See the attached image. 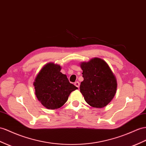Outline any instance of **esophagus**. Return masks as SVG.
Here are the masks:
<instances>
[{"instance_id": "1", "label": "esophagus", "mask_w": 146, "mask_h": 146, "mask_svg": "<svg viewBox=\"0 0 146 146\" xmlns=\"http://www.w3.org/2000/svg\"><path fill=\"white\" fill-rule=\"evenodd\" d=\"M74 85H75L77 88H79V87H80V83L78 81H76L75 83H74Z\"/></svg>"}]
</instances>
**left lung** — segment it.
<instances>
[{"mask_svg": "<svg viewBox=\"0 0 146 146\" xmlns=\"http://www.w3.org/2000/svg\"><path fill=\"white\" fill-rule=\"evenodd\" d=\"M84 80L80 84V92L89 106L103 108L113 99L117 88V82L113 72L104 60L94 58L82 62Z\"/></svg>", "mask_w": 146, "mask_h": 146, "instance_id": "obj_1", "label": "left lung"}]
</instances>
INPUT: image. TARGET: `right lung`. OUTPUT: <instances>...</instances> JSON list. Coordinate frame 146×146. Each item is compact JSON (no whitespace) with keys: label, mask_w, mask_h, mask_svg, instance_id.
<instances>
[{"label":"right lung","mask_w":146,"mask_h":146,"mask_svg":"<svg viewBox=\"0 0 146 146\" xmlns=\"http://www.w3.org/2000/svg\"><path fill=\"white\" fill-rule=\"evenodd\" d=\"M61 67L54 63L45 65L36 76L33 85L39 101L48 109L64 105L72 91L78 89L60 72Z\"/></svg>","instance_id":"obj_1"}]
</instances>
